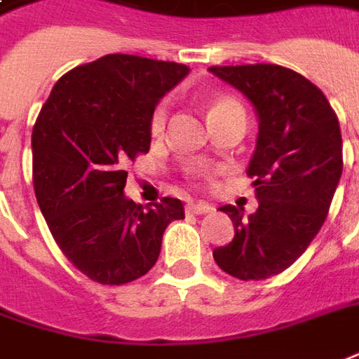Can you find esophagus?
<instances>
[{"mask_svg":"<svg viewBox=\"0 0 359 359\" xmlns=\"http://www.w3.org/2000/svg\"><path fill=\"white\" fill-rule=\"evenodd\" d=\"M211 211H212L211 205L201 203V201L185 205V212H187V215H205V212H211Z\"/></svg>","mask_w":359,"mask_h":359,"instance_id":"esophagus-1","label":"esophagus"}]
</instances>
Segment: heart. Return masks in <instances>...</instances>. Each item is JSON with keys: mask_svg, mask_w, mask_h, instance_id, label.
Instances as JSON below:
<instances>
[{"mask_svg": "<svg viewBox=\"0 0 359 359\" xmlns=\"http://www.w3.org/2000/svg\"><path fill=\"white\" fill-rule=\"evenodd\" d=\"M234 111H242V107L234 100L221 97V100H215L209 105V117L215 123V121H219L221 117L229 115V113H234ZM165 123H168V105H165V101H162V103L156 105L152 115H150V123H148L150 135L152 137H160L164 133ZM187 177L194 180V182H199V180H203V172H199V170H187Z\"/></svg>", "mask_w": 359, "mask_h": 359, "instance_id": "heart-1", "label": "heart"}]
</instances>
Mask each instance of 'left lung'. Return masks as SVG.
Masks as SVG:
<instances>
[{
  "label": "left lung",
  "instance_id": "left-lung-1",
  "mask_svg": "<svg viewBox=\"0 0 359 359\" xmlns=\"http://www.w3.org/2000/svg\"><path fill=\"white\" fill-rule=\"evenodd\" d=\"M209 70L242 91L259 118L248 165L258 209L244 217L241 207H221L234 238L212 258L232 278L268 279L307 250L328 215L344 164L338 117L313 81L278 64Z\"/></svg>",
  "mask_w": 359,
  "mask_h": 359
}]
</instances>
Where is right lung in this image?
<instances>
[{
	"label": "right lung",
	"instance_id": "add662e5",
	"mask_svg": "<svg viewBox=\"0 0 359 359\" xmlns=\"http://www.w3.org/2000/svg\"><path fill=\"white\" fill-rule=\"evenodd\" d=\"M177 62L107 54L54 83L33 127V185L44 221L74 268L101 285L142 278L184 205L125 197V165L150 148L156 103L187 76Z\"/></svg>",
	"mask_w": 359,
	"mask_h": 359
}]
</instances>
